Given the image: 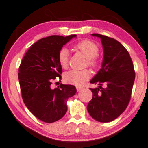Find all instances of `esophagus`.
Here are the masks:
<instances>
[{
    "mask_svg": "<svg viewBox=\"0 0 148 148\" xmlns=\"http://www.w3.org/2000/svg\"><path fill=\"white\" fill-rule=\"evenodd\" d=\"M83 89V87H80V86H76V90H77L78 92L81 91V90Z\"/></svg>",
    "mask_w": 148,
    "mask_h": 148,
    "instance_id": "obj_1",
    "label": "esophagus"
}]
</instances>
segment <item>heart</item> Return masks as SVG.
I'll return each instance as SVG.
<instances>
[{"instance_id":"heart-1","label":"heart","mask_w":148,"mask_h":148,"mask_svg":"<svg viewBox=\"0 0 148 148\" xmlns=\"http://www.w3.org/2000/svg\"><path fill=\"white\" fill-rule=\"evenodd\" d=\"M74 49L80 51L87 58L88 66L96 67L98 65L97 55L99 53V47L96 43L90 40H83L74 45ZM58 61L63 68L68 67L69 50L65 47L60 49L58 54ZM91 76V73L88 69L76 70L71 69L64 74V80L68 83L81 85L88 80Z\"/></svg>"}]
</instances>
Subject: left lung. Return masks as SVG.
Returning a JSON list of instances; mask_svg holds the SVG:
<instances>
[{
    "instance_id": "left-lung-1",
    "label": "left lung",
    "mask_w": 148,
    "mask_h": 148,
    "mask_svg": "<svg viewBox=\"0 0 148 148\" xmlns=\"http://www.w3.org/2000/svg\"><path fill=\"white\" fill-rule=\"evenodd\" d=\"M92 35L101 38L104 54L101 68L90 81L99 87L90 88L93 97L87 109L96 121L108 123L119 117L127 107L135 72L131 57L121 43L106 36Z\"/></svg>"
}]
</instances>
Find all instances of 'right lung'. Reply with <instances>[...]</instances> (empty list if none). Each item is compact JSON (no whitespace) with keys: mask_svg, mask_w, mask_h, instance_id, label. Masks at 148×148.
I'll return each instance as SVG.
<instances>
[{"mask_svg":"<svg viewBox=\"0 0 148 148\" xmlns=\"http://www.w3.org/2000/svg\"><path fill=\"white\" fill-rule=\"evenodd\" d=\"M76 35L50 36L34 43L23 57L18 69L23 100L27 108L45 123L59 120L67 110V101L76 92L75 86L60 84L51 88V81L63 69L58 61V51Z\"/></svg>","mask_w":148,"mask_h":148,"instance_id":"right-lung-1","label":"right lung"}]
</instances>
